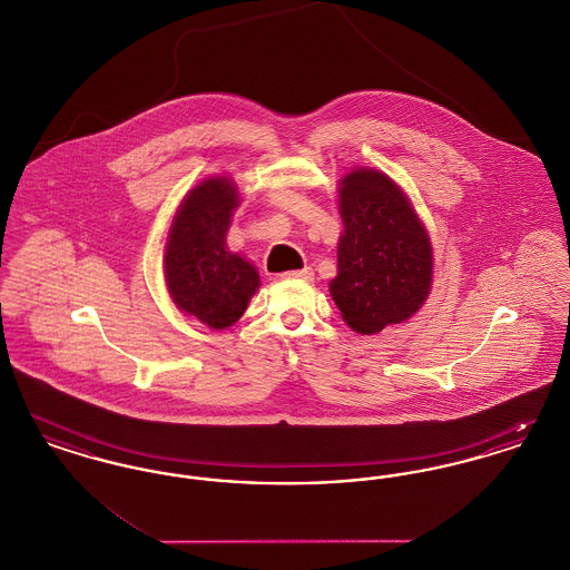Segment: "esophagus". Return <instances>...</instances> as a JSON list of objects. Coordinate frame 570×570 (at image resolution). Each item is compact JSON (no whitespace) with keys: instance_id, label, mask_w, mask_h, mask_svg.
I'll list each match as a JSON object with an SVG mask.
<instances>
[{"instance_id":"1","label":"esophagus","mask_w":570,"mask_h":570,"mask_svg":"<svg viewBox=\"0 0 570 570\" xmlns=\"http://www.w3.org/2000/svg\"><path fill=\"white\" fill-rule=\"evenodd\" d=\"M284 277H297V279H305V282H312L314 279V272L309 267H303L298 272L284 273Z\"/></svg>"}]
</instances>
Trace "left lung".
I'll return each mask as SVG.
<instances>
[{
  "mask_svg": "<svg viewBox=\"0 0 570 570\" xmlns=\"http://www.w3.org/2000/svg\"><path fill=\"white\" fill-rule=\"evenodd\" d=\"M340 214L328 291L342 318L363 335L407 321L432 288V244L406 194L384 173L358 168L342 179Z\"/></svg>",
  "mask_w": 570,
  "mask_h": 570,
  "instance_id": "left-lung-1",
  "label": "left lung"
}]
</instances>
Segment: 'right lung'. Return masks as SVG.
Here are the masks:
<instances>
[{"mask_svg": "<svg viewBox=\"0 0 570 570\" xmlns=\"http://www.w3.org/2000/svg\"><path fill=\"white\" fill-rule=\"evenodd\" d=\"M237 200L235 186L224 177L198 184L179 205L164 252L175 305L212 328L237 323L261 286L258 272L226 247Z\"/></svg>", "mask_w": 570, "mask_h": 570, "instance_id": "right-lung-1", "label": "right lung"}]
</instances>
